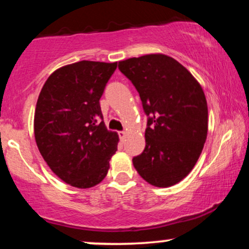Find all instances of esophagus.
Here are the masks:
<instances>
[{
    "label": "esophagus",
    "mask_w": 249,
    "mask_h": 249,
    "mask_svg": "<svg viewBox=\"0 0 249 249\" xmlns=\"http://www.w3.org/2000/svg\"><path fill=\"white\" fill-rule=\"evenodd\" d=\"M118 136H119V138H121V141H124L125 137H126V132H125V131H119Z\"/></svg>",
    "instance_id": "1"
}]
</instances>
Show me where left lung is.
Instances as JSON below:
<instances>
[{"mask_svg":"<svg viewBox=\"0 0 249 249\" xmlns=\"http://www.w3.org/2000/svg\"><path fill=\"white\" fill-rule=\"evenodd\" d=\"M147 116L145 145L132 159L142 179L157 187L181 181L198 161L208 130L207 102L201 85L172 57L151 53L121 61Z\"/></svg>","mask_w":249,"mask_h":249,"instance_id":"1","label":"left lung"}]
</instances>
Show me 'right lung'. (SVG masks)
<instances>
[{
    "mask_svg": "<svg viewBox=\"0 0 249 249\" xmlns=\"http://www.w3.org/2000/svg\"><path fill=\"white\" fill-rule=\"evenodd\" d=\"M117 62L81 61L49 76L37 99L34 132L43 159L63 181L96 186L107 177L118 134L107 131L99 99Z\"/></svg>",
    "mask_w": 249,
    "mask_h": 249,
    "instance_id": "obj_1",
    "label": "right lung"
}]
</instances>
